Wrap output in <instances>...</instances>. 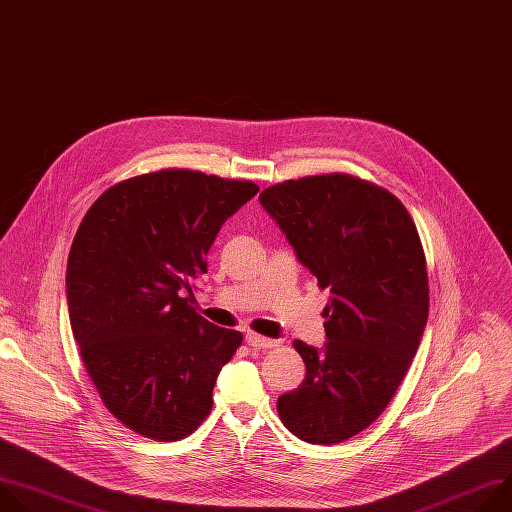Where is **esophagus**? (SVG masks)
Here are the masks:
<instances>
[{
    "label": "esophagus",
    "instance_id": "obj_1",
    "mask_svg": "<svg viewBox=\"0 0 512 512\" xmlns=\"http://www.w3.org/2000/svg\"><path fill=\"white\" fill-rule=\"evenodd\" d=\"M246 343L250 345V347H254V349H270V347H276L278 343L276 341H272V339H266V337H260V335H256V333H246Z\"/></svg>",
    "mask_w": 512,
    "mask_h": 512
}]
</instances>
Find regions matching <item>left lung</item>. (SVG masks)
<instances>
[{"label": "left lung", "instance_id": "left-lung-1", "mask_svg": "<svg viewBox=\"0 0 512 512\" xmlns=\"http://www.w3.org/2000/svg\"><path fill=\"white\" fill-rule=\"evenodd\" d=\"M258 199L331 292L327 343L294 341L306 375L278 397V416L309 444L345 442L381 416L426 329L430 288L416 224L395 195L345 173L284 181Z\"/></svg>", "mask_w": 512, "mask_h": 512}]
</instances>
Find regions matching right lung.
Returning <instances> with one entry per match:
<instances>
[{"instance_id": "1", "label": "right lung", "mask_w": 512, "mask_h": 512, "mask_svg": "<svg viewBox=\"0 0 512 512\" xmlns=\"http://www.w3.org/2000/svg\"><path fill=\"white\" fill-rule=\"evenodd\" d=\"M252 181L165 169L102 193L74 236L66 300L74 341L107 410L159 442L189 436L242 333L193 309L195 282Z\"/></svg>"}]
</instances>
